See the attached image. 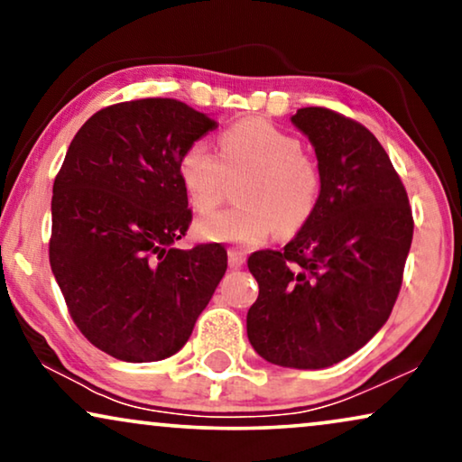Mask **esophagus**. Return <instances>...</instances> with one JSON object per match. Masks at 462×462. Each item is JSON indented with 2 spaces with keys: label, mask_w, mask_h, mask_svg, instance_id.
Here are the masks:
<instances>
[{
  "label": "esophagus",
  "mask_w": 462,
  "mask_h": 462,
  "mask_svg": "<svg viewBox=\"0 0 462 462\" xmlns=\"http://www.w3.org/2000/svg\"><path fill=\"white\" fill-rule=\"evenodd\" d=\"M245 263V254L239 250H229V267L231 269H242Z\"/></svg>",
  "instance_id": "obj_1"
}]
</instances>
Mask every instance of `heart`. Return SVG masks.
Returning <instances> with one entry per match:
<instances>
[{"instance_id": "heart-1", "label": "heart", "mask_w": 462, "mask_h": 462, "mask_svg": "<svg viewBox=\"0 0 462 462\" xmlns=\"http://www.w3.org/2000/svg\"><path fill=\"white\" fill-rule=\"evenodd\" d=\"M220 156L206 141H195L179 157V180L199 214L218 206L225 172H248L237 193L244 206L199 218V239L250 248L275 231L292 236L313 217L321 176L296 136L264 119H242L220 134Z\"/></svg>"}]
</instances>
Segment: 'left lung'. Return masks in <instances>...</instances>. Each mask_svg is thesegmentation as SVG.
<instances>
[{
    "instance_id": "left-lung-1",
    "label": "left lung",
    "mask_w": 462,
    "mask_h": 462,
    "mask_svg": "<svg viewBox=\"0 0 462 462\" xmlns=\"http://www.w3.org/2000/svg\"><path fill=\"white\" fill-rule=\"evenodd\" d=\"M290 119L315 149L319 199L283 250L248 258L258 299L245 328L267 362L321 370L362 349L389 319L414 223L406 189L368 128L324 106Z\"/></svg>"
}]
</instances>
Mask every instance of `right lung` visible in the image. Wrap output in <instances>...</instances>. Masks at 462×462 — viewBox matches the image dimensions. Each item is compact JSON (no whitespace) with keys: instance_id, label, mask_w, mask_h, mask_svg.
<instances>
[{"instance_id":"add662e5","label":"right lung","mask_w":462,"mask_h":462,"mask_svg":"<svg viewBox=\"0 0 462 462\" xmlns=\"http://www.w3.org/2000/svg\"><path fill=\"white\" fill-rule=\"evenodd\" d=\"M214 128L180 100L141 98L94 113L69 144L50 267L75 326L111 357L174 356L223 280L220 244L174 248L191 225L179 157Z\"/></svg>"}]
</instances>
